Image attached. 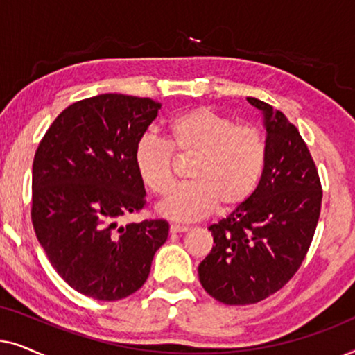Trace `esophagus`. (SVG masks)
I'll list each match as a JSON object with an SVG mask.
<instances>
[{
    "label": "esophagus",
    "mask_w": 355,
    "mask_h": 355,
    "mask_svg": "<svg viewBox=\"0 0 355 355\" xmlns=\"http://www.w3.org/2000/svg\"><path fill=\"white\" fill-rule=\"evenodd\" d=\"M189 230H191V227L182 226V225H171V226H169V231L174 232V234H178V232H186Z\"/></svg>",
    "instance_id": "1"
}]
</instances>
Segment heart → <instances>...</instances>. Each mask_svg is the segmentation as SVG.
Returning a JSON list of instances; mask_svg holds the SVG:
<instances>
[{
	"label": "heart",
	"instance_id": "b5f03b06",
	"mask_svg": "<svg viewBox=\"0 0 355 355\" xmlns=\"http://www.w3.org/2000/svg\"><path fill=\"white\" fill-rule=\"evenodd\" d=\"M168 139L145 134L134 148V166L144 186L164 196L174 178V155H193L187 176L158 205L162 215L178 221L207 216L220 205L230 210L259 187L266 164V139L254 125H237L208 106L174 116Z\"/></svg>",
	"mask_w": 355,
	"mask_h": 355
}]
</instances>
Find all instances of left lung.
I'll list each match as a JSON object with an SVG mask.
<instances>
[{
	"label": "left lung",
	"mask_w": 355,
	"mask_h": 355,
	"mask_svg": "<svg viewBox=\"0 0 355 355\" xmlns=\"http://www.w3.org/2000/svg\"><path fill=\"white\" fill-rule=\"evenodd\" d=\"M263 111L266 164L255 192L230 216L211 225L213 249L198 265L211 297L249 305L270 297L307 255L322 210V182L297 128L273 106L249 96Z\"/></svg>",
	"instance_id": "1"
}]
</instances>
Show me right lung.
Listing matches in <instances>:
<instances>
[{
    "label": "right lung",
    "mask_w": 355,
    "mask_h": 355,
    "mask_svg": "<svg viewBox=\"0 0 355 355\" xmlns=\"http://www.w3.org/2000/svg\"><path fill=\"white\" fill-rule=\"evenodd\" d=\"M162 103L103 94L62 111L38 144L32 169V225L58 275L98 300L134 294L168 239L164 220L118 226L145 207L134 148Z\"/></svg>",
    "instance_id": "obj_1"
}]
</instances>
